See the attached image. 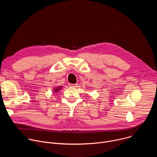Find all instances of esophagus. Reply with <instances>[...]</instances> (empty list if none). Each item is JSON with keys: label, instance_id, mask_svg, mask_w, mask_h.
I'll list each match as a JSON object with an SVG mask.
<instances>
[{"label": "esophagus", "instance_id": "34e87169", "mask_svg": "<svg viewBox=\"0 0 157 157\" xmlns=\"http://www.w3.org/2000/svg\"><path fill=\"white\" fill-rule=\"evenodd\" d=\"M70 86H71V87H78V84H70Z\"/></svg>", "mask_w": 157, "mask_h": 157}]
</instances>
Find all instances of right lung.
Here are the masks:
<instances>
[{"instance_id": "obj_1", "label": "right lung", "mask_w": 157, "mask_h": 157, "mask_svg": "<svg viewBox=\"0 0 157 157\" xmlns=\"http://www.w3.org/2000/svg\"><path fill=\"white\" fill-rule=\"evenodd\" d=\"M59 89H60V88H57V89H55V92H56L57 91L59 90Z\"/></svg>"}]
</instances>
